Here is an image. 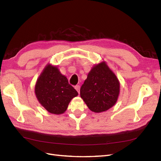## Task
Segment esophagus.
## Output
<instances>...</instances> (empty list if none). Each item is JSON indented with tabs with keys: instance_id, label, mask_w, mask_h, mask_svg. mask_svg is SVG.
Wrapping results in <instances>:
<instances>
[{
	"instance_id": "esophagus-1",
	"label": "esophagus",
	"mask_w": 161,
	"mask_h": 161,
	"mask_svg": "<svg viewBox=\"0 0 161 161\" xmlns=\"http://www.w3.org/2000/svg\"><path fill=\"white\" fill-rule=\"evenodd\" d=\"M75 89L77 91V92L79 93L80 92V86L79 85H76L75 86Z\"/></svg>"
}]
</instances>
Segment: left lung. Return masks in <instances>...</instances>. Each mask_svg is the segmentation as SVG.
Instances as JSON below:
<instances>
[{
    "instance_id": "left-lung-1",
    "label": "left lung",
    "mask_w": 161,
    "mask_h": 161,
    "mask_svg": "<svg viewBox=\"0 0 161 161\" xmlns=\"http://www.w3.org/2000/svg\"><path fill=\"white\" fill-rule=\"evenodd\" d=\"M120 84L105 63L95 65L80 87V97L91 110L106 111L114 106L119 94Z\"/></svg>"
}]
</instances>
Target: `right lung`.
I'll return each instance as SVG.
<instances>
[{"instance_id":"right-lung-1","label":"right lung","mask_w":161,"mask_h":161,"mask_svg":"<svg viewBox=\"0 0 161 161\" xmlns=\"http://www.w3.org/2000/svg\"><path fill=\"white\" fill-rule=\"evenodd\" d=\"M38 101L49 113L59 114L64 113L71 99L78 95L66 77L57 66L48 64L38 77L35 85Z\"/></svg>"}]
</instances>
